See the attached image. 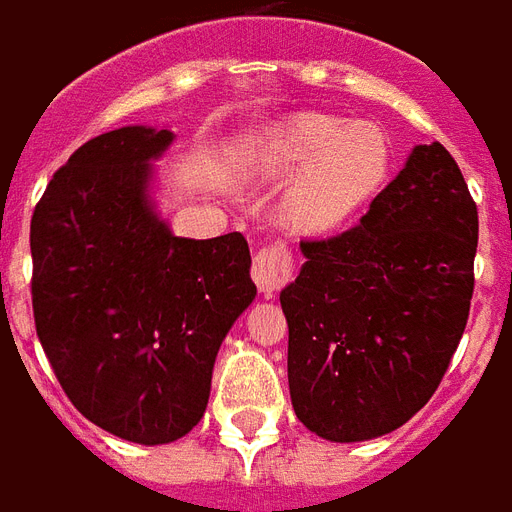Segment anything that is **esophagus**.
Returning <instances> with one entry per match:
<instances>
[{
  "label": "esophagus",
  "mask_w": 512,
  "mask_h": 512,
  "mask_svg": "<svg viewBox=\"0 0 512 512\" xmlns=\"http://www.w3.org/2000/svg\"><path fill=\"white\" fill-rule=\"evenodd\" d=\"M253 282H256V288L264 296H272L275 290H280L285 282L290 280L293 275V259H290L288 248L282 243L267 245V248H261L256 253V259H253Z\"/></svg>",
  "instance_id": "obj_1"
}]
</instances>
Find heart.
Returning a JSON list of instances; mask_svg holds the SVG:
<instances>
[{"mask_svg":"<svg viewBox=\"0 0 512 512\" xmlns=\"http://www.w3.org/2000/svg\"><path fill=\"white\" fill-rule=\"evenodd\" d=\"M259 166L269 177L290 179L282 211L296 230L333 235L346 230L386 185L391 142L367 121L304 113L269 134Z\"/></svg>","mask_w":512,"mask_h":512,"instance_id":"b5f03b06","label":"heart"}]
</instances>
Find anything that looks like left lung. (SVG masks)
<instances>
[{
  "mask_svg": "<svg viewBox=\"0 0 512 512\" xmlns=\"http://www.w3.org/2000/svg\"><path fill=\"white\" fill-rule=\"evenodd\" d=\"M478 211L455 158L415 145L357 227L304 240L280 293L296 418L327 441L396 431L423 410L463 338Z\"/></svg>",
  "mask_w": 512,
  "mask_h": 512,
  "instance_id": "8db88e82",
  "label": "left lung"
}]
</instances>
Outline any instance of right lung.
Wrapping results in <instances>:
<instances>
[{
	"mask_svg": "<svg viewBox=\"0 0 512 512\" xmlns=\"http://www.w3.org/2000/svg\"><path fill=\"white\" fill-rule=\"evenodd\" d=\"M171 129L121 126L81 145L31 219L34 320L73 407L134 444L200 423L219 346L253 304L240 232L177 237L153 198Z\"/></svg>",
	"mask_w": 512,
	"mask_h": 512,
	"instance_id": "add662e5",
	"label": "right lung"
}]
</instances>
